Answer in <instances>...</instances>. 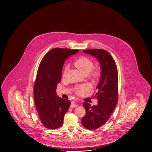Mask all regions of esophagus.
Wrapping results in <instances>:
<instances>
[{
  "label": "esophagus",
  "mask_w": 152,
  "mask_h": 152,
  "mask_svg": "<svg viewBox=\"0 0 152 152\" xmlns=\"http://www.w3.org/2000/svg\"><path fill=\"white\" fill-rule=\"evenodd\" d=\"M76 106H77V105L75 104V101H73L71 103V105H70V107L71 108H75V107H76Z\"/></svg>",
  "instance_id": "34e87169"
}]
</instances>
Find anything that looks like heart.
Wrapping results in <instances>:
<instances>
[{
    "instance_id": "obj_1",
    "label": "heart",
    "mask_w": 152,
    "mask_h": 152,
    "mask_svg": "<svg viewBox=\"0 0 152 152\" xmlns=\"http://www.w3.org/2000/svg\"><path fill=\"white\" fill-rule=\"evenodd\" d=\"M74 65L83 74L87 75L90 73V78L92 80L96 81L99 78L100 72L98 69H93L94 62L91 59L87 56H82L78 58L74 61ZM68 69V66L66 65L63 71V76L65 77ZM91 86L88 83H84L77 86L75 88V92L79 95H82L89 91Z\"/></svg>"
}]
</instances>
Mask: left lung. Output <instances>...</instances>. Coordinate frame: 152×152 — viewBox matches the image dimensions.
I'll use <instances>...</instances> for the list:
<instances>
[{
  "instance_id": "1",
  "label": "left lung",
  "mask_w": 152,
  "mask_h": 152,
  "mask_svg": "<svg viewBox=\"0 0 152 152\" xmlns=\"http://www.w3.org/2000/svg\"><path fill=\"white\" fill-rule=\"evenodd\" d=\"M95 56L100 62L102 77L94 97L98 99L97 105L91 106L84 102L86 114L82 124L86 128L94 130L99 128L108 121L116 107L118 99L117 66L110 53L101 49H91L83 51Z\"/></svg>"
}]
</instances>
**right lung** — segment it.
<instances>
[{
	"label": "right lung",
	"mask_w": 152,
	"mask_h": 152,
	"mask_svg": "<svg viewBox=\"0 0 152 152\" xmlns=\"http://www.w3.org/2000/svg\"><path fill=\"white\" fill-rule=\"evenodd\" d=\"M78 49L53 48L39 64L34 85L35 107L43 126L49 129L62 126L64 115L69 108L70 100L56 95L65 59L78 52Z\"/></svg>",
	"instance_id": "right-lung-1"
}]
</instances>
